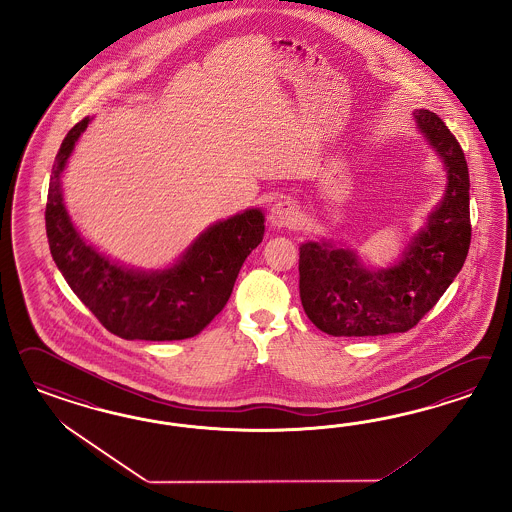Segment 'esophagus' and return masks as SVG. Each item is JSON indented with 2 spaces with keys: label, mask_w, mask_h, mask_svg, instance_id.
Returning a JSON list of instances; mask_svg holds the SVG:
<instances>
[{
  "label": "esophagus",
  "mask_w": 512,
  "mask_h": 512,
  "mask_svg": "<svg viewBox=\"0 0 512 512\" xmlns=\"http://www.w3.org/2000/svg\"><path fill=\"white\" fill-rule=\"evenodd\" d=\"M270 221L276 227L285 229H296L300 227V212L298 206L291 199H279L270 208Z\"/></svg>",
  "instance_id": "obj_1"
}]
</instances>
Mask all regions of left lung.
Returning a JSON list of instances; mask_svg holds the SVG:
<instances>
[{"mask_svg": "<svg viewBox=\"0 0 512 512\" xmlns=\"http://www.w3.org/2000/svg\"><path fill=\"white\" fill-rule=\"evenodd\" d=\"M424 137L447 167V191L426 227L387 270H368L351 249L300 246V300L311 323L330 336L407 332L434 308L462 270L471 242L469 172L460 142L430 110H415Z\"/></svg>", "mask_w": 512, "mask_h": 512, "instance_id": "obj_1", "label": "left lung"}]
</instances>
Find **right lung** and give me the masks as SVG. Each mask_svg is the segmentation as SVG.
Returning a JSON list of instances; mask_svg holds the SVG:
<instances>
[{
	"instance_id": "1",
	"label": "right lung",
	"mask_w": 512,
	"mask_h": 512,
	"mask_svg": "<svg viewBox=\"0 0 512 512\" xmlns=\"http://www.w3.org/2000/svg\"><path fill=\"white\" fill-rule=\"evenodd\" d=\"M90 116L63 139L48 186L50 253L73 293L114 336L124 340L193 338L225 308L249 253L263 242L264 216L251 208L212 225L184 257L163 272L110 263L77 233L63 206L60 176Z\"/></svg>"
}]
</instances>
